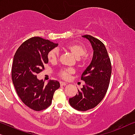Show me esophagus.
<instances>
[{"mask_svg":"<svg viewBox=\"0 0 135 135\" xmlns=\"http://www.w3.org/2000/svg\"><path fill=\"white\" fill-rule=\"evenodd\" d=\"M60 85H61V86H65L67 85V83L64 82H60Z\"/></svg>","mask_w":135,"mask_h":135,"instance_id":"obj_1","label":"esophagus"}]
</instances>
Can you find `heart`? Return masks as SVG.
Masks as SVG:
<instances>
[{
  "label": "heart",
  "instance_id": "heart-1",
  "mask_svg": "<svg viewBox=\"0 0 135 135\" xmlns=\"http://www.w3.org/2000/svg\"><path fill=\"white\" fill-rule=\"evenodd\" d=\"M64 48L66 50H68L76 58H79L81 57L80 60L82 62H85V55L87 53V49L86 47L83 44H71L66 45ZM47 57L49 62H55L57 61L59 57V51L56 48H54L48 52ZM74 73V70L71 68H64L60 70L59 76L63 79H68L70 78L71 74Z\"/></svg>",
  "mask_w": 135,
  "mask_h": 135
}]
</instances>
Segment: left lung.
I'll use <instances>...</instances> for the list:
<instances>
[{"mask_svg":"<svg viewBox=\"0 0 135 135\" xmlns=\"http://www.w3.org/2000/svg\"><path fill=\"white\" fill-rule=\"evenodd\" d=\"M91 44L93 56L91 63L81 76L85 82L78 93L70 98L72 107L79 111H87L95 107L103 99L109 86L112 65L107 51L102 42L90 35H84Z\"/></svg>","mask_w":135,"mask_h":135,"instance_id":"1","label":"left lung"}]
</instances>
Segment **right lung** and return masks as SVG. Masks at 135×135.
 Masks as SVG:
<instances>
[{
	"label": "right lung",
	"instance_id": "obj_1",
	"mask_svg": "<svg viewBox=\"0 0 135 135\" xmlns=\"http://www.w3.org/2000/svg\"><path fill=\"white\" fill-rule=\"evenodd\" d=\"M57 45L49 40L33 37L23 42L14 56L11 71L14 86L22 101L35 111L51 105L54 93L60 87L57 80H50L45 85L36 75L48 64V52Z\"/></svg>",
	"mask_w": 135,
	"mask_h": 135
}]
</instances>
